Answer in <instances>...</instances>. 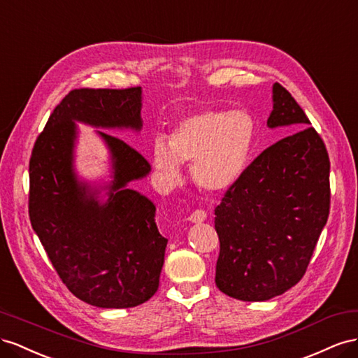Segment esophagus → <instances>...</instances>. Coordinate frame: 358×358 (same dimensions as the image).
I'll use <instances>...</instances> for the list:
<instances>
[{
	"mask_svg": "<svg viewBox=\"0 0 358 358\" xmlns=\"http://www.w3.org/2000/svg\"><path fill=\"white\" fill-rule=\"evenodd\" d=\"M206 219H207V214H206V211H202V210L193 211L190 216H189V220L192 223H201V222H203Z\"/></svg>",
	"mask_w": 358,
	"mask_h": 358,
	"instance_id": "obj_1",
	"label": "esophagus"
}]
</instances>
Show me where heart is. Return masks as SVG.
I'll return each instance as SVG.
<instances>
[{"label": "heart", "mask_w": 358, "mask_h": 358, "mask_svg": "<svg viewBox=\"0 0 358 358\" xmlns=\"http://www.w3.org/2000/svg\"><path fill=\"white\" fill-rule=\"evenodd\" d=\"M253 139L255 120L249 110L201 109L178 120L169 141H152V166L166 189L181 182V163H192V177L202 190L224 192L246 169Z\"/></svg>", "instance_id": "1"}]
</instances>
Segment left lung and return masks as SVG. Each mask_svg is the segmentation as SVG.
Masks as SVG:
<instances>
[{"mask_svg": "<svg viewBox=\"0 0 358 358\" xmlns=\"http://www.w3.org/2000/svg\"><path fill=\"white\" fill-rule=\"evenodd\" d=\"M268 129L288 135L244 169L214 210L220 240L217 288L267 301L297 285L330 211V160L294 97L274 84Z\"/></svg>", "mask_w": 358, "mask_h": 358, "instance_id": "obj_1", "label": "left lung"}]
</instances>
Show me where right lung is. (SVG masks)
I'll return each mask as SVG.
<instances>
[{
    "label": "right lung",
    "mask_w": 358,
    "mask_h": 358,
    "mask_svg": "<svg viewBox=\"0 0 358 358\" xmlns=\"http://www.w3.org/2000/svg\"><path fill=\"white\" fill-rule=\"evenodd\" d=\"M142 88L73 90L50 114L29 159V220L69 291L101 309L135 308L159 288L168 240L156 206L130 189L150 163L127 142L96 130L109 151V180L75 168L78 122L105 130L142 129Z\"/></svg>",
    "instance_id": "1"
}]
</instances>
